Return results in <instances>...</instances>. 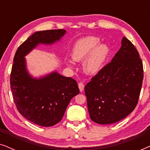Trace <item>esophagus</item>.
Instances as JSON below:
<instances>
[{
    "mask_svg": "<svg viewBox=\"0 0 150 150\" xmlns=\"http://www.w3.org/2000/svg\"><path fill=\"white\" fill-rule=\"evenodd\" d=\"M79 88L80 89V91L83 92L84 91V89H85V85L83 83H79Z\"/></svg>",
    "mask_w": 150,
    "mask_h": 150,
    "instance_id": "1",
    "label": "esophagus"
}]
</instances>
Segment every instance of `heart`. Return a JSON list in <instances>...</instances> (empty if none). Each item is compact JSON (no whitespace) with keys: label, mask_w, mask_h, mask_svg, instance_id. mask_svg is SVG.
I'll return each instance as SVG.
<instances>
[{"label":"heart","mask_w":150,"mask_h":150,"mask_svg":"<svg viewBox=\"0 0 150 150\" xmlns=\"http://www.w3.org/2000/svg\"><path fill=\"white\" fill-rule=\"evenodd\" d=\"M109 52V47L104 43H100L99 39L96 37H86L78 40L74 45L71 56L76 62L83 61L85 72L94 74L102 68ZM66 63L69 67L74 65L70 60L66 61Z\"/></svg>","instance_id":"1"}]
</instances>
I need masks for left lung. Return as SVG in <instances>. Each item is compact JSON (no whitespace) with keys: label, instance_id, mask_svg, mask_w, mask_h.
I'll return each instance as SVG.
<instances>
[{"label":"left lung","instance_id":"obj_1","mask_svg":"<svg viewBox=\"0 0 150 150\" xmlns=\"http://www.w3.org/2000/svg\"><path fill=\"white\" fill-rule=\"evenodd\" d=\"M143 67L138 51L126 37L111 62L85 87L90 118L99 124H111L133 111L138 102Z\"/></svg>","mask_w":150,"mask_h":150}]
</instances>
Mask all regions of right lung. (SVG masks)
<instances>
[{
    "label": "right lung",
    "mask_w": 150,
    "mask_h": 150,
    "mask_svg": "<svg viewBox=\"0 0 150 150\" xmlns=\"http://www.w3.org/2000/svg\"><path fill=\"white\" fill-rule=\"evenodd\" d=\"M65 33L64 29L37 31L20 45L14 56L10 77L14 102L22 116L38 126L49 127L60 122L79 89L74 79L56 71L40 78L32 76L25 56L39 44L59 42Z\"/></svg>",
    "instance_id": "1"
}]
</instances>
